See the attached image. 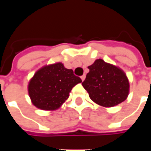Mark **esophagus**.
Instances as JSON below:
<instances>
[{"label": "esophagus", "instance_id": "34e87169", "mask_svg": "<svg viewBox=\"0 0 151 151\" xmlns=\"http://www.w3.org/2000/svg\"><path fill=\"white\" fill-rule=\"evenodd\" d=\"M81 78H82V81H84V79L86 78V75H85V74H83V75H82V76H81Z\"/></svg>", "mask_w": 151, "mask_h": 151}]
</instances>
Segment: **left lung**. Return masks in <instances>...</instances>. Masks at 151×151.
<instances>
[{
    "label": "left lung",
    "instance_id": "left-lung-1",
    "mask_svg": "<svg viewBox=\"0 0 151 151\" xmlns=\"http://www.w3.org/2000/svg\"><path fill=\"white\" fill-rule=\"evenodd\" d=\"M90 72L82 84L97 104L113 107L126 99L129 83L125 73L101 59L88 66Z\"/></svg>",
    "mask_w": 151,
    "mask_h": 151
}]
</instances>
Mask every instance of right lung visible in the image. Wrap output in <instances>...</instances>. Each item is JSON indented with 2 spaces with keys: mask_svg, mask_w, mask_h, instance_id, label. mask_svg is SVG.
<instances>
[{
  "mask_svg": "<svg viewBox=\"0 0 151 151\" xmlns=\"http://www.w3.org/2000/svg\"><path fill=\"white\" fill-rule=\"evenodd\" d=\"M82 79L61 63L45 66L35 73L28 86L32 104L42 110H55L69 97V92Z\"/></svg>",
  "mask_w": 151,
  "mask_h": 151,
  "instance_id": "obj_1",
  "label": "right lung"
}]
</instances>
